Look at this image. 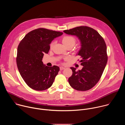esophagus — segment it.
Segmentation results:
<instances>
[{
	"mask_svg": "<svg viewBox=\"0 0 125 125\" xmlns=\"http://www.w3.org/2000/svg\"><path fill=\"white\" fill-rule=\"evenodd\" d=\"M65 69V67H62V66H61V67H60V70H64Z\"/></svg>",
	"mask_w": 125,
	"mask_h": 125,
	"instance_id": "obj_1",
	"label": "esophagus"
}]
</instances>
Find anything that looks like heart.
<instances>
[{"instance_id":"1","label":"heart","mask_w":125,"mask_h":125,"mask_svg":"<svg viewBox=\"0 0 125 125\" xmlns=\"http://www.w3.org/2000/svg\"><path fill=\"white\" fill-rule=\"evenodd\" d=\"M62 41L65 46H67L68 45H72L73 46L76 42V39L71 35H65L63 37ZM53 44H54V42H52L50 43V48L53 47Z\"/></svg>"}]
</instances>
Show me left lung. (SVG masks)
Returning <instances> with one entry per match:
<instances>
[{
    "label": "left lung",
    "mask_w": 125,
    "mask_h": 125,
    "mask_svg": "<svg viewBox=\"0 0 125 125\" xmlns=\"http://www.w3.org/2000/svg\"><path fill=\"white\" fill-rule=\"evenodd\" d=\"M75 35L81 42L78 55L82 58L81 70L70 68L72 75L69 79L71 86L79 91H86L93 88L99 81L108 60L107 47L103 38L94 29L82 26L63 31Z\"/></svg>",
    "instance_id": "left-lung-1"
}]
</instances>
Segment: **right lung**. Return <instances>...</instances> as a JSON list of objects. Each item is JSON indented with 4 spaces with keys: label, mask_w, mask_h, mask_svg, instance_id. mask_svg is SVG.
<instances>
[{
    "label": "right lung",
    "mask_w": 125,
    "mask_h": 125,
    "mask_svg": "<svg viewBox=\"0 0 125 125\" xmlns=\"http://www.w3.org/2000/svg\"><path fill=\"white\" fill-rule=\"evenodd\" d=\"M62 34L60 31L38 28L28 32L18 46V69L25 82L33 90L44 91L54 82L59 67L45 66L42 60L44 53H48L52 41Z\"/></svg>",
    "instance_id": "add662e5"
}]
</instances>
